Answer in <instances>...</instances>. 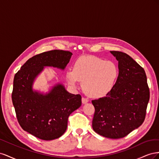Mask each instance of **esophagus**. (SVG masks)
Returning a JSON list of instances; mask_svg holds the SVG:
<instances>
[{
  "instance_id": "esophagus-1",
  "label": "esophagus",
  "mask_w": 159,
  "mask_h": 159,
  "mask_svg": "<svg viewBox=\"0 0 159 159\" xmlns=\"http://www.w3.org/2000/svg\"><path fill=\"white\" fill-rule=\"evenodd\" d=\"M81 102H82V103L85 104L89 102V99L85 98H82V99H81Z\"/></svg>"
}]
</instances>
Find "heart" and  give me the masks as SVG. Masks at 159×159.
Masks as SVG:
<instances>
[{"mask_svg":"<svg viewBox=\"0 0 159 159\" xmlns=\"http://www.w3.org/2000/svg\"><path fill=\"white\" fill-rule=\"evenodd\" d=\"M119 75L117 66L111 61L96 56H82L77 60L73 69L66 73L68 83L75 86L82 81L84 92L91 98L104 97L113 89Z\"/></svg>","mask_w":159,"mask_h":159,"instance_id":"1","label":"heart"}]
</instances>
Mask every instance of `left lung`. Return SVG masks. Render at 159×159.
<instances>
[{
  "mask_svg": "<svg viewBox=\"0 0 159 159\" xmlns=\"http://www.w3.org/2000/svg\"><path fill=\"white\" fill-rule=\"evenodd\" d=\"M110 52L118 61L119 75L110 93L91 102L95 107L92 127L103 137L120 139L145 121L150 91L140 65L125 53Z\"/></svg>",
  "mask_w": 159,
  "mask_h": 159,
  "instance_id": "obj_1",
  "label": "left lung"
}]
</instances>
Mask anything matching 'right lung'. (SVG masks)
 Masks as SVG:
<instances>
[{
  "label": "right lung",
  "instance_id": "1",
  "mask_svg": "<svg viewBox=\"0 0 159 159\" xmlns=\"http://www.w3.org/2000/svg\"><path fill=\"white\" fill-rule=\"evenodd\" d=\"M72 53L54 50L28 59L14 75L12 101L20 127L42 140L60 137L67 129L70 115L81 105L80 94L68 93L62 84L43 95L32 90V84L44 67L64 70Z\"/></svg>",
  "mask_w": 159,
  "mask_h": 159
}]
</instances>
